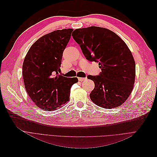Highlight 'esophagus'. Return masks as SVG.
<instances>
[{
	"instance_id": "esophagus-1",
	"label": "esophagus",
	"mask_w": 157,
	"mask_h": 157,
	"mask_svg": "<svg viewBox=\"0 0 157 157\" xmlns=\"http://www.w3.org/2000/svg\"><path fill=\"white\" fill-rule=\"evenodd\" d=\"M78 79L79 81H83V80H86V78H82V77H79V78H78Z\"/></svg>"
}]
</instances>
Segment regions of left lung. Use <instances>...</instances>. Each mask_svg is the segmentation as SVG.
I'll list each match as a JSON object with an SVG mask.
<instances>
[{
  "mask_svg": "<svg viewBox=\"0 0 157 157\" xmlns=\"http://www.w3.org/2000/svg\"><path fill=\"white\" fill-rule=\"evenodd\" d=\"M72 35L86 58L98 62L101 70L87 77L95 84L90 99L105 109L121 105L132 91L136 76L135 61L125 42L111 30L95 26L75 29Z\"/></svg>",
  "mask_w": 157,
  "mask_h": 157,
  "instance_id": "left-lung-1",
  "label": "left lung"
}]
</instances>
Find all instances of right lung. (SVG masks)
Returning a JSON list of instances; mask_svg holds the SVG:
<instances>
[{
  "label": "right lung",
  "mask_w": 157,
  "mask_h": 157,
  "mask_svg": "<svg viewBox=\"0 0 157 157\" xmlns=\"http://www.w3.org/2000/svg\"><path fill=\"white\" fill-rule=\"evenodd\" d=\"M73 29L57 30L46 34L33 44L24 59L22 73L26 91L37 107L53 111L69 99L71 88L77 77L58 74L63 52Z\"/></svg>",
  "instance_id": "1"
}]
</instances>
